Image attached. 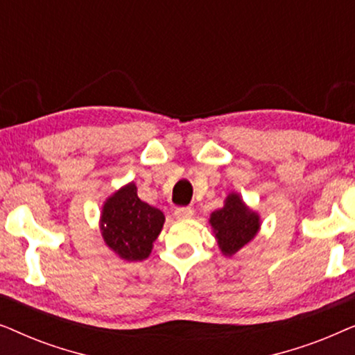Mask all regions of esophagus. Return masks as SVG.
Instances as JSON below:
<instances>
[{
    "label": "esophagus",
    "mask_w": 355,
    "mask_h": 355,
    "mask_svg": "<svg viewBox=\"0 0 355 355\" xmlns=\"http://www.w3.org/2000/svg\"><path fill=\"white\" fill-rule=\"evenodd\" d=\"M193 215V210L191 207H179L174 210V216L176 218H191Z\"/></svg>",
    "instance_id": "1"
}]
</instances>
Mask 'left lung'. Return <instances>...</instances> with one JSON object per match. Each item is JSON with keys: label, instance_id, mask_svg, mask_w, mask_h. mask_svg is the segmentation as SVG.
<instances>
[{"label": "left lung", "instance_id": "left-lung-1", "mask_svg": "<svg viewBox=\"0 0 355 355\" xmlns=\"http://www.w3.org/2000/svg\"><path fill=\"white\" fill-rule=\"evenodd\" d=\"M210 225L223 255L231 257L257 236L260 216L245 205L239 193L231 192L225 205L210 215Z\"/></svg>", "mask_w": 355, "mask_h": 355}]
</instances>
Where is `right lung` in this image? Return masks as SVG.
Returning a JSON list of instances; mask_svg holds the SVG:
<instances>
[{
    "mask_svg": "<svg viewBox=\"0 0 355 355\" xmlns=\"http://www.w3.org/2000/svg\"><path fill=\"white\" fill-rule=\"evenodd\" d=\"M163 225V211L140 200L134 182L106 198L101 208L100 230L105 244L128 261L148 259Z\"/></svg>",
    "mask_w": 355,
    "mask_h": 355,
    "instance_id": "add662e5",
    "label": "right lung"
}]
</instances>
